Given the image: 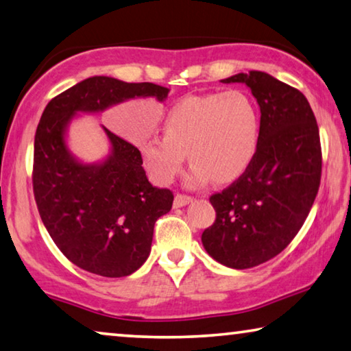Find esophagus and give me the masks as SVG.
Here are the masks:
<instances>
[{
    "label": "esophagus",
    "mask_w": 351,
    "mask_h": 351,
    "mask_svg": "<svg viewBox=\"0 0 351 351\" xmlns=\"http://www.w3.org/2000/svg\"><path fill=\"white\" fill-rule=\"evenodd\" d=\"M192 199H193L192 197L182 195V193H178V195L175 197V199H173V206H175V208H182V206L192 203Z\"/></svg>",
    "instance_id": "34e87169"
}]
</instances>
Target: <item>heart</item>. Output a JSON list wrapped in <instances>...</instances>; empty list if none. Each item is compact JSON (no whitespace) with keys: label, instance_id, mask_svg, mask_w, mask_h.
I'll return each instance as SVG.
<instances>
[{"label":"heart","instance_id":"obj_1","mask_svg":"<svg viewBox=\"0 0 351 351\" xmlns=\"http://www.w3.org/2000/svg\"><path fill=\"white\" fill-rule=\"evenodd\" d=\"M164 136L152 134L141 143L149 176L160 186L180 175L186 160L193 164L189 182L219 184L236 181L252 165L259 145L261 117L241 90L189 95L162 119Z\"/></svg>","mask_w":351,"mask_h":351}]
</instances>
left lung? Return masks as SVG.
Wrapping results in <instances>:
<instances>
[{
    "instance_id": "left-lung-1",
    "label": "left lung",
    "mask_w": 351,
    "mask_h": 351,
    "mask_svg": "<svg viewBox=\"0 0 351 351\" xmlns=\"http://www.w3.org/2000/svg\"><path fill=\"white\" fill-rule=\"evenodd\" d=\"M261 109V136L252 165L210 197L215 221L203 231L206 252L231 269H250L280 254L308 217L322 175L319 126L302 92L264 71L237 73Z\"/></svg>"
}]
</instances>
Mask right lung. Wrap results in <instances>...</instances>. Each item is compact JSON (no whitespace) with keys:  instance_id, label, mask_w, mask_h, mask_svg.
<instances>
[{"instance_id":"obj_1","label":"right lung","mask_w":351,"mask_h":351,"mask_svg":"<svg viewBox=\"0 0 351 351\" xmlns=\"http://www.w3.org/2000/svg\"><path fill=\"white\" fill-rule=\"evenodd\" d=\"M169 92L153 82L92 76L43 110L34 138L36 203L56 245L82 270L121 278L141 269L152 252L156 220L171 209L173 193L153 187L141 152L104 126L109 154L81 162L66 145L69 126L77 114H98L134 98L162 103Z\"/></svg>"}]
</instances>
